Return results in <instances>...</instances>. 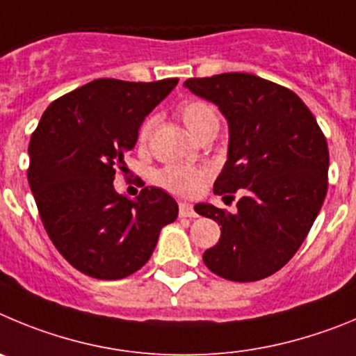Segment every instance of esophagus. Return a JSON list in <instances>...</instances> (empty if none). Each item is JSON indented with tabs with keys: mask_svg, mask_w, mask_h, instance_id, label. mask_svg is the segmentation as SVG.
Masks as SVG:
<instances>
[{
	"mask_svg": "<svg viewBox=\"0 0 356 356\" xmlns=\"http://www.w3.org/2000/svg\"><path fill=\"white\" fill-rule=\"evenodd\" d=\"M179 216L181 218H195L197 216V211L193 209L190 202H181L179 204Z\"/></svg>",
	"mask_w": 356,
	"mask_h": 356,
	"instance_id": "1",
	"label": "esophagus"
}]
</instances>
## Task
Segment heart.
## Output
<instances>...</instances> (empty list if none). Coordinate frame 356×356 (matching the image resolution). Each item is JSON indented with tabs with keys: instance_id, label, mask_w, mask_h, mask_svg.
<instances>
[{
	"instance_id": "1",
	"label": "heart",
	"mask_w": 356,
	"mask_h": 356,
	"mask_svg": "<svg viewBox=\"0 0 356 356\" xmlns=\"http://www.w3.org/2000/svg\"><path fill=\"white\" fill-rule=\"evenodd\" d=\"M179 117H181L182 124L186 129L193 134L195 138H198L202 133L218 127V115L214 108L206 101H186L179 106ZM150 129H152V120H145L140 127L138 140L140 143H147L150 136ZM206 177V172L198 170V168H191V166H181V165H170L165 166L163 170L158 172V182L166 188L168 191L175 195H193L200 190L202 182Z\"/></svg>"
}]
</instances>
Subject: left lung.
Segmentation results:
<instances>
[{
  "instance_id": "obj_1",
  "label": "left lung",
  "mask_w": 356,
  "mask_h": 356,
  "mask_svg": "<svg viewBox=\"0 0 356 356\" xmlns=\"http://www.w3.org/2000/svg\"><path fill=\"white\" fill-rule=\"evenodd\" d=\"M191 94L216 104L229 124V150L214 193L238 191L236 213L197 204L222 225L204 252L218 277L255 282L286 266L305 241L328 190V145L303 101L289 88L246 72L186 79Z\"/></svg>"
}]
</instances>
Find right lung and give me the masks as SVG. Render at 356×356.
<instances>
[{
	"instance_id": "obj_1",
	"label": "right lung",
	"mask_w": 356,
	"mask_h": 356,
	"mask_svg": "<svg viewBox=\"0 0 356 356\" xmlns=\"http://www.w3.org/2000/svg\"><path fill=\"white\" fill-rule=\"evenodd\" d=\"M177 83L95 79L51 102L31 134L28 182L44 229L88 277L117 280L138 271L177 218V202L161 188H143L134 200L113 188L142 122Z\"/></svg>"
}]
</instances>
